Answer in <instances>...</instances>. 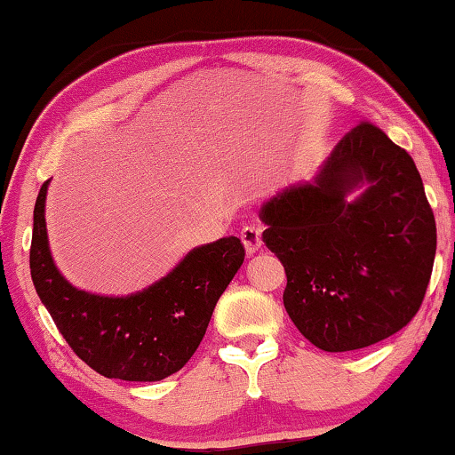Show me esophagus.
Segmentation results:
<instances>
[{"label":"esophagus","mask_w":455,"mask_h":455,"mask_svg":"<svg viewBox=\"0 0 455 455\" xmlns=\"http://www.w3.org/2000/svg\"><path fill=\"white\" fill-rule=\"evenodd\" d=\"M241 241L247 249V255H255L259 249H261L263 239H261V228L255 225H249L241 230Z\"/></svg>","instance_id":"34e87169"}]
</instances>
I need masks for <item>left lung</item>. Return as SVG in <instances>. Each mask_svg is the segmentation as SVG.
Segmentation results:
<instances>
[{
	"mask_svg": "<svg viewBox=\"0 0 455 455\" xmlns=\"http://www.w3.org/2000/svg\"><path fill=\"white\" fill-rule=\"evenodd\" d=\"M261 220L285 267L287 314L320 350L366 348L419 312L435 259L434 211L413 157L377 125L344 135L314 182L267 200Z\"/></svg>",
	"mask_w": 455,
	"mask_h": 455,
	"instance_id": "obj_1",
	"label": "left lung"
}]
</instances>
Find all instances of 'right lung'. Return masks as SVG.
<instances>
[{"instance_id": "add662e5", "label": "right lung", "mask_w": 455, "mask_h": 455, "mask_svg": "<svg viewBox=\"0 0 455 455\" xmlns=\"http://www.w3.org/2000/svg\"><path fill=\"white\" fill-rule=\"evenodd\" d=\"M34 206L30 271L36 293L72 352L107 379L154 383L188 363L214 306L244 261L236 236L192 249L168 275L125 298L72 287L56 269L46 235V192Z\"/></svg>"}]
</instances>
